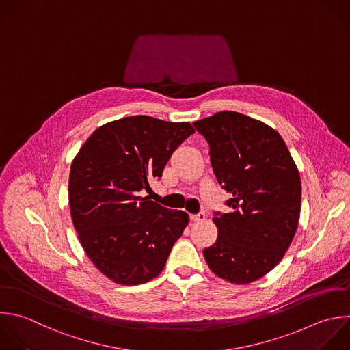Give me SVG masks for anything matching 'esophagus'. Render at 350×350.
I'll use <instances>...</instances> for the list:
<instances>
[{
	"label": "esophagus",
	"instance_id": "1",
	"mask_svg": "<svg viewBox=\"0 0 350 350\" xmlns=\"http://www.w3.org/2000/svg\"><path fill=\"white\" fill-rule=\"evenodd\" d=\"M190 219H191L194 223H201V221L205 220V213H204V212H200V213H197V215H191Z\"/></svg>",
	"mask_w": 350,
	"mask_h": 350
}]
</instances>
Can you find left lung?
Listing matches in <instances>:
<instances>
[{
  "instance_id": "obj_1",
  "label": "left lung",
  "mask_w": 350,
  "mask_h": 350,
  "mask_svg": "<svg viewBox=\"0 0 350 350\" xmlns=\"http://www.w3.org/2000/svg\"><path fill=\"white\" fill-rule=\"evenodd\" d=\"M209 144L213 174L231 196V212L215 213L216 242L204 249L211 271L246 284L283 258L299 220L301 179L278 131L246 115L223 111L193 123Z\"/></svg>"
}]
</instances>
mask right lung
Returning a JSON list of instances; mask_svg holds the SVG:
<instances>
[{"label":"right lung","instance_id":"right-lung-1","mask_svg":"<svg viewBox=\"0 0 350 350\" xmlns=\"http://www.w3.org/2000/svg\"><path fill=\"white\" fill-rule=\"evenodd\" d=\"M194 133L190 123L129 116L98 127L71 164L68 198L79 242L112 282L156 278L189 223L141 191L161 178L172 152Z\"/></svg>","mask_w":350,"mask_h":350}]
</instances>
